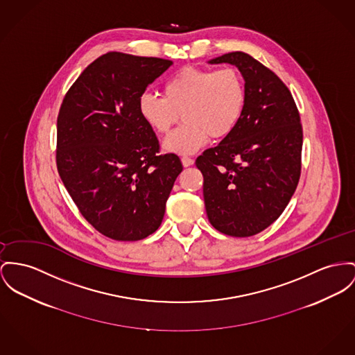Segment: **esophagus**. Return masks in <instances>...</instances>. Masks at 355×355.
<instances>
[{
	"label": "esophagus",
	"mask_w": 355,
	"mask_h": 355,
	"mask_svg": "<svg viewBox=\"0 0 355 355\" xmlns=\"http://www.w3.org/2000/svg\"><path fill=\"white\" fill-rule=\"evenodd\" d=\"M182 164L184 166H192V164H193V159L184 156V157H182Z\"/></svg>",
	"instance_id": "1"
}]
</instances>
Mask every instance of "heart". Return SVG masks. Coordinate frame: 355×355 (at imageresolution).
<instances>
[{
  "mask_svg": "<svg viewBox=\"0 0 355 355\" xmlns=\"http://www.w3.org/2000/svg\"><path fill=\"white\" fill-rule=\"evenodd\" d=\"M163 93L164 96L144 93L139 112L157 135H166L182 116L184 123L164 141V149L178 155L193 153L210 137L222 140L230 136L248 101L243 76L234 67H184L166 80Z\"/></svg>",
  "mask_w": 355,
  "mask_h": 355,
  "instance_id": "1",
  "label": "heart"
}]
</instances>
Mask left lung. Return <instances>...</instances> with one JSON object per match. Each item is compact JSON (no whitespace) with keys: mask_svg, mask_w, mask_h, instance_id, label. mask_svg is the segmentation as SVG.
I'll return each instance as SVG.
<instances>
[{"mask_svg":"<svg viewBox=\"0 0 355 355\" xmlns=\"http://www.w3.org/2000/svg\"><path fill=\"white\" fill-rule=\"evenodd\" d=\"M210 63L236 66L248 101L234 132L195 162L203 175L206 213L218 232L252 236L282 215L297 187L300 114L283 80L250 55L229 52Z\"/></svg>","mask_w":355,"mask_h":355,"instance_id":"left-lung-1","label":"left lung"}]
</instances>
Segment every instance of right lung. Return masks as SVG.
<instances>
[{"instance_id": "obj_1", "label": "right lung", "mask_w": 355, "mask_h": 355, "mask_svg": "<svg viewBox=\"0 0 355 355\" xmlns=\"http://www.w3.org/2000/svg\"><path fill=\"white\" fill-rule=\"evenodd\" d=\"M171 64L107 52L79 75L59 110V176L83 218L116 241H140L159 229L183 171L175 153L160 155L139 112L146 86Z\"/></svg>"}]
</instances>
